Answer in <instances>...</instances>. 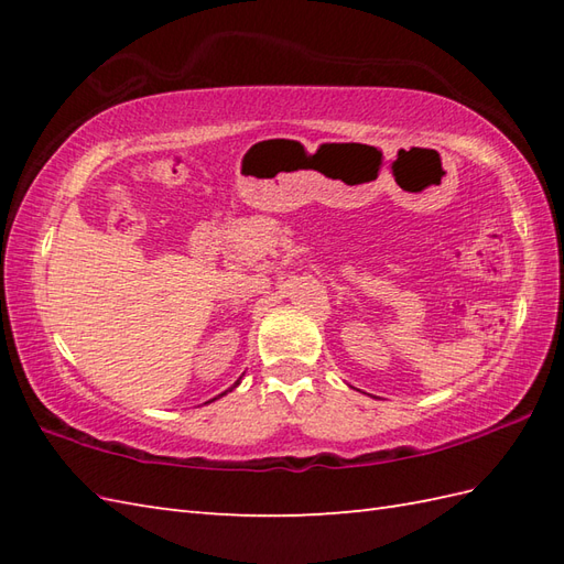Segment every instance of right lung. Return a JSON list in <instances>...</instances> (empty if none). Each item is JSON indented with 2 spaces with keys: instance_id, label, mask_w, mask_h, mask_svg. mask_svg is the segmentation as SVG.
Masks as SVG:
<instances>
[{
  "instance_id": "right-lung-1",
  "label": "right lung",
  "mask_w": 564,
  "mask_h": 564,
  "mask_svg": "<svg viewBox=\"0 0 564 564\" xmlns=\"http://www.w3.org/2000/svg\"><path fill=\"white\" fill-rule=\"evenodd\" d=\"M223 394H225V392H223Z\"/></svg>"
}]
</instances>
